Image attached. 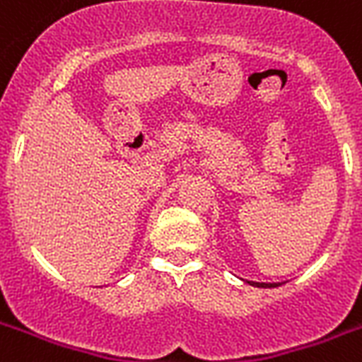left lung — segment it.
<instances>
[{"instance_id":"left-lung-1","label":"left lung","mask_w":362,"mask_h":362,"mask_svg":"<svg viewBox=\"0 0 362 362\" xmlns=\"http://www.w3.org/2000/svg\"><path fill=\"white\" fill-rule=\"evenodd\" d=\"M246 281V284H250V286H253V287H278V286H281L280 281H276V284H264V281H250V280H244Z\"/></svg>"}]
</instances>
